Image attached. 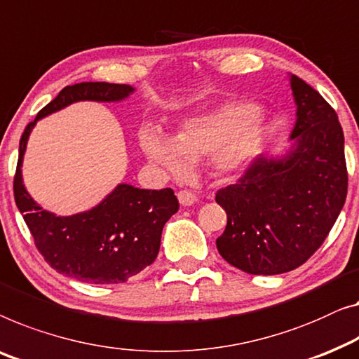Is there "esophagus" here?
Segmentation results:
<instances>
[{
	"label": "esophagus",
	"instance_id": "esophagus-1",
	"mask_svg": "<svg viewBox=\"0 0 359 359\" xmlns=\"http://www.w3.org/2000/svg\"><path fill=\"white\" fill-rule=\"evenodd\" d=\"M178 201H180L181 205L189 207V205H192L197 201V197H196L194 192H191L188 189H181L178 192Z\"/></svg>",
	"mask_w": 359,
	"mask_h": 359
}]
</instances>
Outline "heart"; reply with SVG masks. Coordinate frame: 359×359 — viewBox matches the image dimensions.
I'll use <instances>...</instances> for the list:
<instances>
[{
    "label": "heart",
    "mask_w": 359,
    "mask_h": 359,
    "mask_svg": "<svg viewBox=\"0 0 359 359\" xmlns=\"http://www.w3.org/2000/svg\"><path fill=\"white\" fill-rule=\"evenodd\" d=\"M266 134V121L252 103L226 102L186 119L173 139L158 128L144 126L139 144L150 162L170 173H184L189 160L210 155L215 173L230 176L256 158Z\"/></svg>",
    "instance_id": "obj_1"
}]
</instances>
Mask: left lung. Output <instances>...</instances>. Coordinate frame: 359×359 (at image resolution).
I'll return each instance as SVG.
<instances>
[{"instance_id":"8db88e82","label":"left lung","mask_w":359,"mask_h":359,"mask_svg":"<svg viewBox=\"0 0 359 359\" xmlns=\"http://www.w3.org/2000/svg\"><path fill=\"white\" fill-rule=\"evenodd\" d=\"M296 123L282 157H259L238 183L218 189L226 228L220 256L252 275L303 266L320 248L344 209L348 189L345 139L339 116L320 93L290 76Z\"/></svg>"}]
</instances>
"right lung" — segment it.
<instances>
[{
    "label": "right lung",
    "mask_w": 359,
    "mask_h": 359,
    "mask_svg": "<svg viewBox=\"0 0 359 359\" xmlns=\"http://www.w3.org/2000/svg\"><path fill=\"white\" fill-rule=\"evenodd\" d=\"M133 92L131 86L108 82L67 86L27 124L19 142L14 199L35 246L56 272L86 283H123L155 261L165 223L180 209L173 189H139L123 183L90 210L58 217L32 199L22 183L20 167L29 136L39 119L71 103L119 102Z\"/></svg>",
    "instance_id": "obj_1"
}]
</instances>
